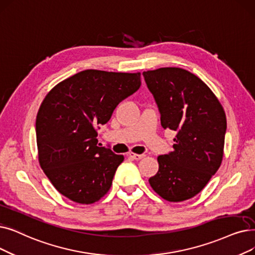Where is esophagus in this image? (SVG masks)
<instances>
[{
    "label": "esophagus",
    "instance_id": "obj_1",
    "mask_svg": "<svg viewBox=\"0 0 255 255\" xmlns=\"http://www.w3.org/2000/svg\"><path fill=\"white\" fill-rule=\"evenodd\" d=\"M128 156H129V157H131L132 159L139 160V159H141V158L145 157L146 155H145V154H135V153H132V152H130V153L128 154Z\"/></svg>",
    "mask_w": 255,
    "mask_h": 255
}]
</instances>
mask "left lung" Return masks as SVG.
Instances as JSON below:
<instances>
[{
  "label": "left lung",
  "mask_w": 255,
  "mask_h": 255,
  "mask_svg": "<svg viewBox=\"0 0 255 255\" xmlns=\"http://www.w3.org/2000/svg\"><path fill=\"white\" fill-rule=\"evenodd\" d=\"M164 129L176 131L173 151L159 155L152 189L164 200L180 202L200 193L223 159L225 112L210 88L191 72L160 68L143 72Z\"/></svg>",
  "instance_id": "left-lung-1"
}]
</instances>
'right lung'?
<instances>
[{
  "label": "right lung",
  "mask_w": 255,
  "mask_h": 255,
  "mask_svg": "<svg viewBox=\"0 0 255 255\" xmlns=\"http://www.w3.org/2000/svg\"><path fill=\"white\" fill-rule=\"evenodd\" d=\"M140 86V73L85 70L48 93L36 117L39 164L70 200L92 204L107 194L123 155L99 147L97 127Z\"/></svg>",
  "instance_id": "right-lung-1"
}]
</instances>
